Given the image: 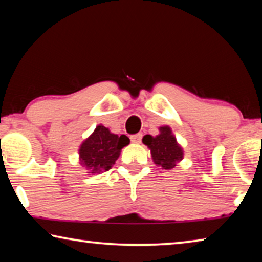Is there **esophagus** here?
Masks as SVG:
<instances>
[{
    "label": "esophagus",
    "mask_w": 262,
    "mask_h": 262,
    "mask_svg": "<svg viewBox=\"0 0 262 262\" xmlns=\"http://www.w3.org/2000/svg\"><path fill=\"white\" fill-rule=\"evenodd\" d=\"M142 135L141 133H139V134H135V135H132L130 136V141L133 142V143H140L141 140H142Z\"/></svg>",
    "instance_id": "34e87169"
}]
</instances>
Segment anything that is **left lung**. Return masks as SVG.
Here are the masks:
<instances>
[{"label":"left lung","mask_w":262,"mask_h":262,"mask_svg":"<svg viewBox=\"0 0 262 262\" xmlns=\"http://www.w3.org/2000/svg\"><path fill=\"white\" fill-rule=\"evenodd\" d=\"M161 134L157 136L145 135L143 143L151 150L154 162L162 166L164 170H170L176 166V163L183 158V150L177 143L176 137L172 135L170 127L159 128Z\"/></svg>","instance_id":"8db88e82"}]
</instances>
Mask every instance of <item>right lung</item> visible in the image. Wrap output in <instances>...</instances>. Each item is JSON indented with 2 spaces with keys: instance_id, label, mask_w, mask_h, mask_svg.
I'll use <instances>...</instances> for the list:
<instances>
[{
  "instance_id": "add662e5",
  "label": "right lung",
  "mask_w": 262,
  "mask_h": 262,
  "mask_svg": "<svg viewBox=\"0 0 262 262\" xmlns=\"http://www.w3.org/2000/svg\"><path fill=\"white\" fill-rule=\"evenodd\" d=\"M128 143L129 139L126 135L118 136L104 126H97L94 134L81 145V163L91 173L108 171L118 159L120 150Z\"/></svg>"
}]
</instances>
